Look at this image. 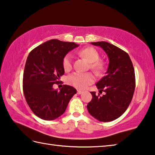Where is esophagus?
I'll list each match as a JSON object with an SVG mask.
<instances>
[{"label":"esophagus","instance_id":"obj_1","mask_svg":"<svg viewBox=\"0 0 155 155\" xmlns=\"http://www.w3.org/2000/svg\"><path fill=\"white\" fill-rule=\"evenodd\" d=\"M82 93H83V91H81V90H78V94H82Z\"/></svg>","mask_w":155,"mask_h":155}]
</instances>
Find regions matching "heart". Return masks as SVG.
Here are the masks:
<instances>
[{
	"instance_id": "1",
	"label": "heart",
	"mask_w": 155,
	"mask_h": 155,
	"mask_svg": "<svg viewBox=\"0 0 155 155\" xmlns=\"http://www.w3.org/2000/svg\"><path fill=\"white\" fill-rule=\"evenodd\" d=\"M81 57L85 58L91 62V68L97 73H101L104 69V64L99 61V54L93 48H86L82 49L77 52ZM62 67L65 71H69L72 69V56L68 54L62 60ZM95 78L92 73H79L75 72L69 75L67 78V83L78 89H85L89 85L93 84Z\"/></svg>"
}]
</instances>
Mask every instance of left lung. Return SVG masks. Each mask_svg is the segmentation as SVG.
I'll return each instance as SVG.
<instances>
[{"instance_id": "obj_1", "label": "left lung", "mask_w": 155, "mask_h": 155, "mask_svg": "<svg viewBox=\"0 0 155 155\" xmlns=\"http://www.w3.org/2000/svg\"><path fill=\"white\" fill-rule=\"evenodd\" d=\"M99 46L109 59V65L103 77L96 84L103 96L91 92L93 98L87 105L89 114L101 122H110L123 115L134 96L135 88V71L129 54L105 41L91 43Z\"/></svg>"}]
</instances>
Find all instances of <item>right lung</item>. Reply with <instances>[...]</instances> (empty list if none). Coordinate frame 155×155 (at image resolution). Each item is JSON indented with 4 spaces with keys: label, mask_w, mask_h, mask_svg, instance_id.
Returning a JSON list of instances; mask_svg holds the SVG:
<instances>
[{
    "label": "right lung",
    "mask_w": 155,
    "mask_h": 155,
    "mask_svg": "<svg viewBox=\"0 0 155 155\" xmlns=\"http://www.w3.org/2000/svg\"><path fill=\"white\" fill-rule=\"evenodd\" d=\"M79 45L51 39L37 46L27 57L23 75V91L28 106L35 115L52 120L64 112L76 89L64 85L54 90L64 73L62 60L69 51Z\"/></svg>",
    "instance_id": "right-lung-1"
}]
</instances>
